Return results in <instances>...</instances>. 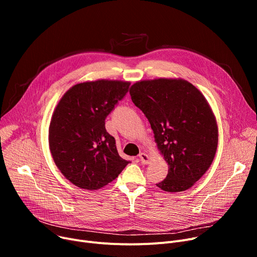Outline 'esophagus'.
Wrapping results in <instances>:
<instances>
[{
  "label": "esophagus",
  "mask_w": 257,
  "mask_h": 257,
  "mask_svg": "<svg viewBox=\"0 0 257 257\" xmlns=\"http://www.w3.org/2000/svg\"><path fill=\"white\" fill-rule=\"evenodd\" d=\"M139 157H140V160L142 164H144V165L149 164V156H148L146 153H141L139 155Z\"/></svg>",
  "instance_id": "obj_1"
}]
</instances>
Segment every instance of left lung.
<instances>
[{"label": "left lung", "instance_id": "8db88e82", "mask_svg": "<svg viewBox=\"0 0 257 257\" xmlns=\"http://www.w3.org/2000/svg\"><path fill=\"white\" fill-rule=\"evenodd\" d=\"M129 92L169 165L166 179L156 185L170 193L190 188L208 170L218 147L217 121L206 99L182 79L140 81Z\"/></svg>", "mask_w": 257, "mask_h": 257}]
</instances>
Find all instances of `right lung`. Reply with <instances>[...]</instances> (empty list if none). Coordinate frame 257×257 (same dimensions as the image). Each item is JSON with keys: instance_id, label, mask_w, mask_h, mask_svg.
<instances>
[{"instance_id": "right-lung-1", "label": "right lung", "mask_w": 257, "mask_h": 257, "mask_svg": "<svg viewBox=\"0 0 257 257\" xmlns=\"http://www.w3.org/2000/svg\"><path fill=\"white\" fill-rule=\"evenodd\" d=\"M129 86L110 80L79 83L56 106L49 128L50 150L63 176L76 186L99 190L130 163L118 155L115 140L105 128L107 115Z\"/></svg>"}]
</instances>
